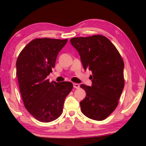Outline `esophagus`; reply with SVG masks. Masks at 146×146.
Here are the masks:
<instances>
[{
    "label": "esophagus",
    "mask_w": 146,
    "mask_h": 146,
    "mask_svg": "<svg viewBox=\"0 0 146 146\" xmlns=\"http://www.w3.org/2000/svg\"><path fill=\"white\" fill-rule=\"evenodd\" d=\"M73 87L76 88V89H78L80 88V85L78 84H76V83H73Z\"/></svg>",
    "instance_id": "obj_1"
}]
</instances>
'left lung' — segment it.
<instances>
[{
  "label": "left lung",
  "mask_w": 146,
  "mask_h": 146,
  "mask_svg": "<svg viewBox=\"0 0 146 146\" xmlns=\"http://www.w3.org/2000/svg\"><path fill=\"white\" fill-rule=\"evenodd\" d=\"M70 42L79 53L84 69L92 71V85L81 84L86 93L80 102L84 115L101 121L113 112L124 87V64L119 52L105 36L75 37Z\"/></svg>",
  "instance_id": "8db88e82"
}]
</instances>
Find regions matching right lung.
I'll return each instance as SVG.
<instances>
[{
	"label": "right lung",
	"mask_w": 146,
	"mask_h": 146,
	"mask_svg": "<svg viewBox=\"0 0 146 146\" xmlns=\"http://www.w3.org/2000/svg\"><path fill=\"white\" fill-rule=\"evenodd\" d=\"M67 39L36 38L25 46L17 60V76L24 106L42 122L58 118L66 97L73 89L70 82H49L47 76Z\"/></svg>",
	"instance_id": "right-lung-1"
}]
</instances>
